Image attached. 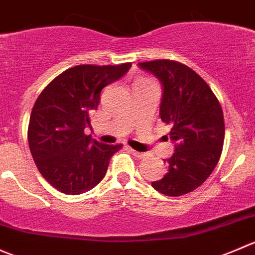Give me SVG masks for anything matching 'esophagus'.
Here are the masks:
<instances>
[{"label":"esophagus","instance_id":"34e87169","mask_svg":"<svg viewBox=\"0 0 255 255\" xmlns=\"http://www.w3.org/2000/svg\"><path fill=\"white\" fill-rule=\"evenodd\" d=\"M128 150L130 151V152L132 153V155L135 156V157H137V158H143V157H145V156H146L145 153H142V152H137V151L132 150V148H131V147H128Z\"/></svg>","mask_w":255,"mask_h":255}]
</instances>
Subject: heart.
I'll use <instances>...</instances> for the list:
<instances>
[{
  "mask_svg": "<svg viewBox=\"0 0 255 255\" xmlns=\"http://www.w3.org/2000/svg\"><path fill=\"white\" fill-rule=\"evenodd\" d=\"M148 82H150V80H147V79H145V78H142V79L138 80L137 83H148Z\"/></svg>",
  "mask_w": 255,
  "mask_h": 255,
  "instance_id": "1",
  "label": "heart"
}]
</instances>
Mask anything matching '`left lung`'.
<instances>
[{
  "instance_id": "1",
  "label": "left lung",
  "mask_w": 255,
  "mask_h": 255,
  "mask_svg": "<svg viewBox=\"0 0 255 255\" xmlns=\"http://www.w3.org/2000/svg\"><path fill=\"white\" fill-rule=\"evenodd\" d=\"M163 85L160 118L170 125L175 153L167 160V173L151 185L170 197L200 187L221 157L224 141L222 107L210 85L187 65L170 59L138 63Z\"/></svg>"
}]
</instances>
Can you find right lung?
<instances>
[{"mask_svg":"<svg viewBox=\"0 0 255 255\" xmlns=\"http://www.w3.org/2000/svg\"><path fill=\"white\" fill-rule=\"evenodd\" d=\"M131 63L80 64L55 77L37 98L28 125V145L41 175L55 190L80 195L104 178L110 158L123 147L85 133L102 89L122 78Z\"/></svg>","mask_w":255,"mask_h":255,"instance_id":"1","label":"right lung"}]
</instances>
